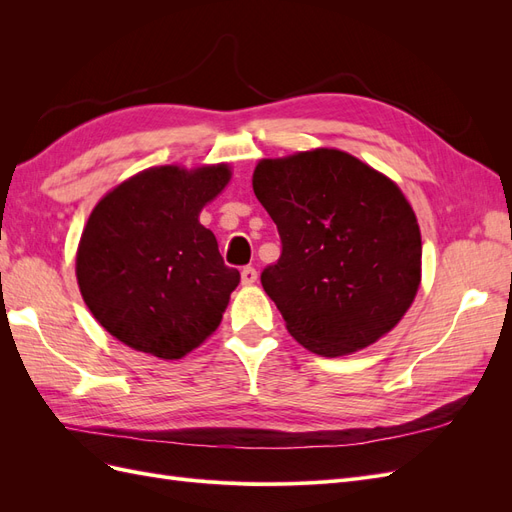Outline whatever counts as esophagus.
<instances>
[{"label": "esophagus", "mask_w": 512, "mask_h": 512, "mask_svg": "<svg viewBox=\"0 0 512 512\" xmlns=\"http://www.w3.org/2000/svg\"><path fill=\"white\" fill-rule=\"evenodd\" d=\"M258 280V271L254 267H243L241 269V282L245 286H252Z\"/></svg>", "instance_id": "34e87169"}]
</instances>
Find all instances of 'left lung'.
Instances as JSON below:
<instances>
[{
	"label": "left lung",
	"instance_id": "left-lung-1",
	"mask_svg": "<svg viewBox=\"0 0 512 512\" xmlns=\"http://www.w3.org/2000/svg\"><path fill=\"white\" fill-rule=\"evenodd\" d=\"M252 185L282 239L260 282L288 333L322 356L389 333L421 282V230L397 185L337 149L262 160Z\"/></svg>",
	"mask_w": 512,
	"mask_h": 512
}]
</instances>
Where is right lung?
<instances>
[{"mask_svg":"<svg viewBox=\"0 0 512 512\" xmlns=\"http://www.w3.org/2000/svg\"><path fill=\"white\" fill-rule=\"evenodd\" d=\"M230 179L226 164L149 168L91 211L76 280L91 314L126 346L181 359L220 327L241 275L198 213Z\"/></svg>","mask_w":512,"mask_h":512,"instance_id":"right-lung-1","label":"right lung"}]
</instances>
